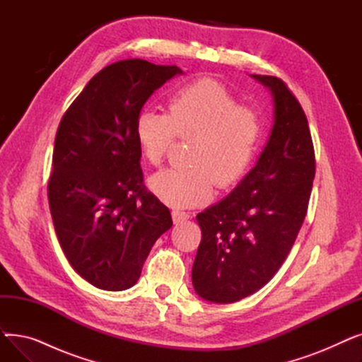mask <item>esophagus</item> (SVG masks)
<instances>
[{"mask_svg":"<svg viewBox=\"0 0 362 362\" xmlns=\"http://www.w3.org/2000/svg\"><path fill=\"white\" fill-rule=\"evenodd\" d=\"M171 216H173L175 223H183V221L191 218V213L180 211V210H173V213H171Z\"/></svg>","mask_w":362,"mask_h":362,"instance_id":"1","label":"esophagus"}]
</instances>
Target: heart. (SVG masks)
Returning <instances> with one entry per match:
<instances>
[{
    "instance_id": "1",
    "label": "heart",
    "mask_w": 362,
    "mask_h": 362,
    "mask_svg": "<svg viewBox=\"0 0 362 362\" xmlns=\"http://www.w3.org/2000/svg\"><path fill=\"white\" fill-rule=\"evenodd\" d=\"M258 112L239 105L221 82L204 78L179 88L168 100V114L139 112L135 136L144 158L158 165L176 136H194L187 168H165L149 179L158 198L173 206L206 201L214 183L224 189L250 170L261 141Z\"/></svg>"
}]
</instances>
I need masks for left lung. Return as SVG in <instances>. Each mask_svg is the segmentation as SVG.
<instances>
[{"mask_svg": "<svg viewBox=\"0 0 362 362\" xmlns=\"http://www.w3.org/2000/svg\"><path fill=\"white\" fill-rule=\"evenodd\" d=\"M251 78L272 92L270 138L230 195L197 216L202 239L192 283L216 303L250 296L273 279L307 216L315 176L308 120L295 95L274 76Z\"/></svg>", "mask_w": 362, "mask_h": 362, "instance_id": "1", "label": "left lung"}]
</instances>
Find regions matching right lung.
Returning a JSON list of instances; mask_svg holds the SVG:
<instances>
[{
    "mask_svg": "<svg viewBox=\"0 0 362 362\" xmlns=\"http://www.w3.org/2000/svg\"><path fill=\"white\" fill-rule=\"evenodd\" d=\"M183 71L130 59L104 67L64 112L48 201L62 250L95 288L124 291L173 221L144 185L135 124L154 90Z\"/></svg>",
    "mask_w": 362,
    "mask_h": 362,
    "instance_id": "1",
    "label": "right lung"
}]
</instances>
